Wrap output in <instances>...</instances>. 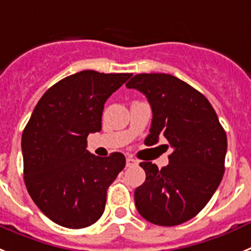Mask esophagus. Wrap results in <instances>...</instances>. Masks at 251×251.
<instances>
[{
  "instance_id": "1",
  "label": "esophagus",
  "mask_w": 251,
  "mask_h": 251,
  "mask_svg": "<svg viewBox=\"0 0 251 251\" xmlns=\"http://www.w3.org/2000/svg\"><path fill=\"white\" fill-rule=\"evenodd\" d=\"M138 163H139L138 160L132 158V156H127V158H126V165H127V167H132V165H136Z\"/></svg>"
}]
</instances>
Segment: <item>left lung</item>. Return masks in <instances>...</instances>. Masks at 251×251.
I'll use <instances>...</instances> for the list:
<instances>
[{"mask_svg":"<svg viewBox=\"0 0 251 251\" xmlns=\"http://www.w3.org/2000/svg\"><path fill=\"white\" fill-rule=\"evenodd\" d=\"M140 91L152 111L150 147L164 136L173 152L159 169L140 163L147 178L135 189L139 213L151 224L176 226L193 219L210 201L225 172L226 132L208 100L179 78L165 73L136 74L126 83Z\"/></svg>","mask_w":251,"mask_h":251,"instance_id":"8db88e82","label":"left lung"}]
</instances>
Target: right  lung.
Listing matches in <instances>:
<instances>
[{"label": "right lung", "mask_w": 251, "mask_h": 251, "mask_svg": "<svg viewBox=\"0 0 251 251\" xmlns=\"http://www.w3.org/2000/svg\"><path fill=\"white\" fill-rule=\"evenodd\" d=\"M132 74L82 71L50 87L35 106L21 139L30 197L60 226L83 228L104 211L111 183L125 168L121 152L100 158L87 136L102 128L104 102Z\"/></svg>", "instance_id": "add662e5"}]
</instances>
